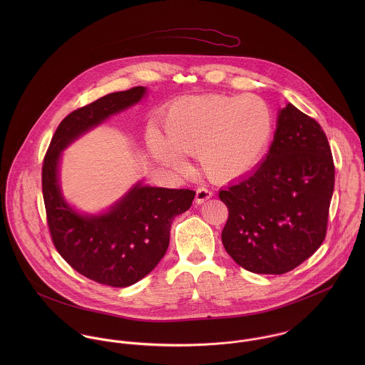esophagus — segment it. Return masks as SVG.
Masks as SVG:
<instances>
[{"instance_id":"34e87169","label":"esophagus","mask_w":365,"mask_h":365,"mask_svg":"<svg viewBox=\"0 0 365 365\" xmlns=\"http://www.w3.org/2000/svg\"><path fill=\"white\" fill-rule=\"evenodd\" d=\"M212 195H213V192H212L210 190L205 188V187H200V188L197 190L195 201H197V204H204L207 200L212 198Z\"/></svg>"}]
</instances>
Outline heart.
I'll use <instances>...</instances> for the list:
<instances>
[{"instance_id":"obj_1","label":"heart","mask_w":365,"mask_h":365,"mask_svg":"<svg viewBox=\"0 0 365 365\" xmlns=\"http://www.w3.org/2000/svg\"><path fill=\"white\" fill-rule=\"evenodd\" d=\"M272 129V110L257 96L185 97L170 106L164 140L153 133L150 149L156 158L173 167H182V155H198L210 178L227 181L259 163Z\"/></svg>"}]
</instances>
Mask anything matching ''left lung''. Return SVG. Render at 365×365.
<instances>
[{
    "label": "left lung",
    "instance_id": "8db88e82",
    "mask_svg": "<svg viewBox=\"0 0 365 365\" xmlns=\"http://www.w3.org/2000/svg\"><path fill=\"white\" fill-rule=\"evenodd\" d=\"M334 188L322 126L292 104L279 110L269 152L249 175L219 191L229 216L227 255L256 274H285L320 247Z\"/></svg>",
    "mask_w": 365,
    "mask_h": 365
}]
</instances>
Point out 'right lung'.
<instances>
[{
    "instance_id": "obj_1",
    "label": "right lung",
    "mask_w": 365,
    "mask_h": 365,
    "mask_svg": "<svg viewBox=\"0 0 365 365\" xmlns=\"http://www.w3.org/2000/svg\"><path fill=\"white\" fill-rule=\"evenodd\" d=\"M145 87L112 93L68 113L57 126L43 158L42 191L53 245L81 275L108 287H129L163 259L177 215L192 205L195 191L138 184L101 216L70 208L58 188L60 152L81 133L143 97Z\"/></svg>"
}]
</instances>
